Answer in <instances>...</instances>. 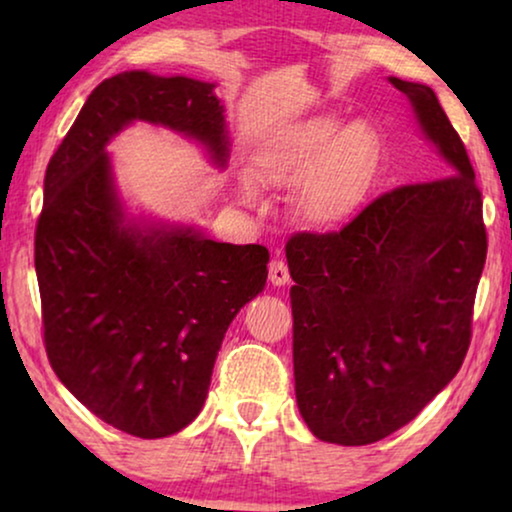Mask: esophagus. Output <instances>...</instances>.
<instances>
[{
  "mask_svg": "<svg viewBox=\"0 0 512 512\" xmlns=\"http://www.w3.org/2000/svg\"><path fill=\"white\" fill-rule=\"evenodd\" d=\"M268 275H270V282L272 286H286L289 284V265L284 261H279V258H272L270 261V268H268Z\"/></svg>",
  "mask_w": 512,
  "mask_h": 512,
  "instance_id": "esophagus-1",
  "label": "esophagus"
}]
</instances>
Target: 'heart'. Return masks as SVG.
<instances>
[{
	"mask_svg": "<svg viewBox=\"0 0 512 512\" xmlns=\"http://www.w3.org/2000/svg\"><path fill=\"white\" fill-rule=\"evenodd\" d=\"M380 163V137L363 121L345 125L333 111L284 125L265 137L254 153V179L263 186L293 188L296 214L312 228L342 226L373 186ZM237 198L254 205L258 188L249 177Z\"/></svg>",
	"mask_w": 512,
	"mask_h": 512,
	"instance_id": "obj_1",
	"label": "heart"
}]
</instances>
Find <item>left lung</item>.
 Listing matches in <instances>:
<instances>
[{"label":"left lung","instance_id":"1","mask_svg":"<svg viewBox=\"0 0 512 512\" xmlns=\"http://www.w3.org/2000/svg\"><path fill=\"white\" fill-rule=\"evenodd\" d=\"M389 83L408 97L445 177L380 195L338 233L286 244L298 410L335 445L387 438L450 384L487 256L464 142L429 86Z\"/></svg>","mask_w":512,"mask_h":512}]
</instances>
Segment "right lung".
I'll use <instances>...</instances> for the list:
<instances>
[{"mask_svg":"<svg viewBox=\"0 0 512 512\" xmlns=\"http://www.w3.org/2000/svg\"><path fill=\"white\" fill-rule=\"evenodd\" d=\"M214 88L144 69L111 76L46 167L34 268L48 361L93 415L137 438L198 417L230 321L268 279L261 244L135 216L114 179L107 146L135 121L193 139L223 170L230 135Z\"/></svg>","mask_w":512,"mask_h":512,"instance_id":"obj_1","label":"right lung"}]
</instances>
